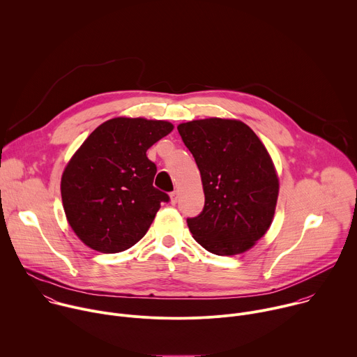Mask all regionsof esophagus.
Wrapping results in <instances>:
<instances>
[{
	"label": "esophagus",
	"mask_w": 357,
	"mask_h": 357,
	"mask_svg": "<svg viewBox=\"0 0 357 357\" xmlns=\"http://www.w3.org/2000/svg\"><path fill=\"white\" fill-rule=\"evenodd\" d=\"M178 197H179V192L178 190H174V192H171V203H176L178 202Z\"/></svg>",
	"instance_id": "34e87169"
}]
</instances>
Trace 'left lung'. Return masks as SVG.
Listing matches in <instances>:
<instances>
[{
	"label": "left lung",
	"mask_w": 357,
	"mask_h": 357,
	"mask_svg": "<svg viewBox=\"0 0 357 357\" xmlns=\"http://www.w3.org/2000/svg\"><path fill=\"white\" fill-rule=\"evenodd\" d=\"M200 171L204 207L188 218L193 238L215 255L248 251L268 231L279 179L265 146L243 122L203 119L178 126Z\"/></svg>",
	"instance_id": "left-lung-1"
}]
</instances>
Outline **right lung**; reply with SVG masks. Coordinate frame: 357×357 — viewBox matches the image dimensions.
<instances>
[{
  "label": "right lung",
  "instance_id": "add662e5",
  "mask_svg": "<svg viewBox=\"0 0 357 357\" xmlns=\"http://www.w3.org/2000/svg\"><path fill=\"white\" fill-rule=\"evenodd\" d=\"M164 121L116 117L98 126L64 169L67 220L89 248L122 252L149 231L165 192L153 186L157 165L147 150L172 132Z\"/></svg>",
  "mask_w": 357,
  "mask_h": 357
}]
</instances>
